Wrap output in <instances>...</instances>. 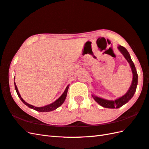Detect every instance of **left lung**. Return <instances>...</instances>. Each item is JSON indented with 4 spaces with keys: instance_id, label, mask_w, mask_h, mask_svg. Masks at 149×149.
Wrapping results in <instances>:
<instances>
[{
    "instance_id": "obj_1",
    "label": "left lung",
    "mask_w": 149,
    "mask_h": 149,
    "mask_svg": "<svg viewBox=\"0 0 149 149\" xmlns=\"http://www.w3.org/2000/svg\"><path fill=\"white\" fill-rule=\"evenodd\" d=\"M118 49H119V51L121 53V54L124 56L125 59L127 60V62L130 64V66L131 67L132 72L133 74V79L132 84L130 87V88L127 92L126 93V94H125L123 96L118 98L114 101L105 100V99L101 98L92 94V96L94 98V100L96 101L99 104L102 106V107L106 108H119L121 107L122 106L125 104L126 103H127V102L133 97V95H134L136 91L137 84H138V74H137L135 65L133 63V61L131 58V56L130 55L127 49L121 45L118 46Z\"/></svg>"
}]
</instances>
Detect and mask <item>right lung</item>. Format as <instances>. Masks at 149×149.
Segmentation results:
<instances>
[{
    "instance_id": "add662e5",
    "label": "right lung",
    "mask_w": 149,
    "mask_h": 149,
    "mask_svg": "<svg viewBox=\"0 0 149 149\" xmlns=\"http://www.w3.org/2000/svg\"><path fill=\"white\" fill-rule=\"evenodd\" d=\"M14 86H15V89H16V93H17V94L18 95V97L20 98V100H21V101L23 102V103L25 105L28 106L29 108H31L33 109H35V110H36V111H39V112H49V111H53V110L56 109V108H58V107H60V106L63 103L65 100L66 97H67V92H68V87H69V85H68L67 86V87H66V89H65L62 95H61V96L59 98L57 99V100L55 101L52 102V103L49 104H48V105H46L45 106H42V107H36V106H33L31 104H28V102H26L23 100V99L21 97L19 93V91L17 89V87L16 86V83H15V82H14Z\"/></svg>"
}]
</instances>
